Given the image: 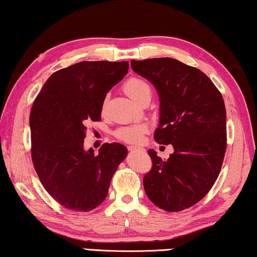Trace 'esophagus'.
Wrapping results in <instances>:
<instances>
[{"mask_svg": "<svg viewBox=\"0 0 257 257\" xmlns=\"http://www.w3.org/2000/svg\"><path fill=\"white\" fill-rule=\"evenodd\" d=\"M128 150L130 152H144L145 150L142 149V147H136V146H129Z\"/></svg>", "mask_w": 257, "mask_h": 257, "instance_id": "esophagus-1", "label": "esophagus"}]
</instances>
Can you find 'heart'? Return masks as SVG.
Masks as SVG:
<instances>
[{
    "label": "heart",
    "instance_id": "1",
    "mask_svg": "<svg viewBox=\"0 0 257 257\" xmlns=\"http://www.w3.org/2000/svg\"><path fill=\"white\" fill-rule=\"evenodd\" d=\"M123 90L128 96L138 104L146 98L152 97V87L149 81L141 77H132L123 84ZM106 102L103 103L102 110H105ZM149 132V127L144 123L132 124L121 127L115 132V137L128 144H139L142 143L144 135Z\"/></svg>",
    "mask_w": 257,
    "mask_h": 257
}]
</instances>
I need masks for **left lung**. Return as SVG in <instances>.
Listing matches in <instances>:
<instances>
[{
    "instance_id": "1",
    "label": "left lung",
    "mask_w": 257,
    "mask_h": 257,
    "mask_svg": "<svg viewBox=\"0 0 257 257\" xmlns=\"http://www.w3.org/2000/svg\"><path fill=\"white\" fill-rule=\"evenodd\" d=\"M130 63L159 93L155 142L175 150L167 161L149 150L152 169L143 179L145 193L164 211L186 210L205 197L222 167L227 150L223 97L205 73L176 59Z\"/></svg>"
}]
</instances>
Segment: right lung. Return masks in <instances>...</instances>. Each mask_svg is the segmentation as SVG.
I'll list each match as a JSON object with an SVG mask.
<instances>
[{"mask_svg":"<svg viewBox=\"0 0 257 257\" xmlns=\"http://www.w3.org/2000/svg\"><path fill=\"white\" fill-rule=\"evenodd\" d=\"M127 61H82L54 72L29 115L32 160L43 187L60 205L88 212L105 199L125 146L84 150L86 124L101 120L106 93L127 75Z\"/></svg>","mask_w":257,"mask_h":257,"instance_id":"add662e5","label":"right lung"}]
</instances>
